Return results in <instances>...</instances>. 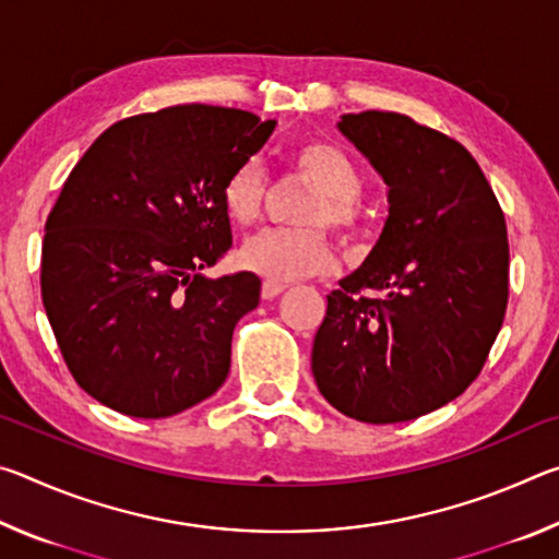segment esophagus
Segmentation results:
<instances>
[{"instance_id":"obj_1","label":"esophagus","mask_w":559,"mask_h":559,"mask_svg":"<svg viewBox=\"0 0 559 559\" xmlns=\"http://www.w3.org/2000/svg\"><path fill=\"white\" fill-rule=\"evenodd\" d=\"M283 290H286V283H278V281H263V286H261V296H263V300H273V298H278Z\"/></svg>"}]
</instances>
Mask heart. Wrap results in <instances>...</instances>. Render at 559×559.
I'll return each instance as SVG.
<instances>
[{
  "instance_id": "1",
  "label": "heart",
  "mask_w": 559,
  "mask_h": 559,
  "mask_svg": "<svg viewBox=\"0 0 559 559\" xmlns=\"http://www.w3.org/2000/svg\"><path fill=\"white\" fill-rule=\"evenodd\" d=\"M296 175L313 187V194L298 214L300 229H266L246 239L239 261L269 281H296L323 273L333 263L328 234L330 226L340 239H353L362 229L365 212L359 204L365 177L343 147L328 140H308L290 155ZM269 197V177L259 159H246L224 182V206L231 222L251 226L261 219Z\"/></svg>"
}]
</instances>
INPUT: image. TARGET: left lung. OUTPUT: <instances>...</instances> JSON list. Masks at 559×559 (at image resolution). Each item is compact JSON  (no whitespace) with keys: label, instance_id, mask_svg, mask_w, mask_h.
Here are the masks:
<instances>
[{"label":"left lung","instance_id":"left-lung-1","mask_svg":"<svg viewBox=\"0 0 559 559\" xmlns=\"http://www.w3.org/2000/svg\"><path fill=\"white\" fill-rule=\"evenodd\" d=\"M343 135L390 187L362 266L328 296L320 394L365 424L429 414L484 370L508 306L506 216L466 147L402 112H347Z\"/></svg>","mask_w":559,"mask_h":559}]
</instances>
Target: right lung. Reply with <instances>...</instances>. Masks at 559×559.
I'll return each mask as SVG.
<instances>
[{
    "mask_svg": "<svg viewBox=\"0 0 559 559\" xmlns=\"http://www.w3.org/2000/svg\"><path fill=\"white\" fill-rule=\"evenodd\" d=\"M273 128L236 108L173 106L118 120L71 169L46 219L41 300L93 400L163 419L224 384L261 281L202 271L231 249L226 177Z\"/></svg>",
    "mask_w": 559,
    "mask_h": 559,
    "instance_id": "1",
    "label": "right lung"
}]
</instances>
